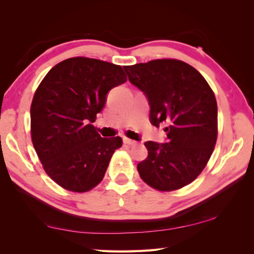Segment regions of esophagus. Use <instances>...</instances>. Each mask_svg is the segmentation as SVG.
<instances>
[{
  "label": "esophagus",
  "mask_w": 254,
  "mask_h": 254,
  "mask_svg": "<svg viewBox=\"0 0 254 254\" xmlns=\"http://www.w3.org/2000/svg\"><path fill=\"white\" fill-rule=\"evenodd\" d=\"M123 143L127 144V145H135L136 142L133 141V139H130V138H123Z\"/></svg>",
  "instance_id": "1"
}]
</instances>
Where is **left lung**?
Returning a JSON list of instances; mask_svg holds the SVG:
<instances>
[{"label": "left lung", "mask_w": 254, "mask_h": 254, "mask_svg": "<svg viewBox=\"0 0 254 254\" xmlns=\"http://www.w3.org/2000/svg\"><path fill=\"white\" fill-rule=\"evenodd\" d=\"M123 68L130 83L147 98L150 123H168L165 143H145L148 156L137 165L139 176L159 191L183 188L201 174L216 144L213 90L195 68L179 60H154Z\"/></svg>", "instance_id": "obj_1"}]
</instances>
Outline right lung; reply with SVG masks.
<instances>
[{"label": "right lung", "mask_w": 254, "mask_h": 254, "mask_svg": "<svg viewBox=\"0 0 254 254\" xmlns=\"http://www.w3.org/2000/svg\"><path fill=\"white\" fill-rule=\"evenodd\" d=\"M126 82L120 65L80 57L57 64L42 79L31 102V139L59 186L86 192L104 179L122 138L101 137L91 123L108 93Z\"/></svg>", "instance_id": "add662e5"}]
</instances>
